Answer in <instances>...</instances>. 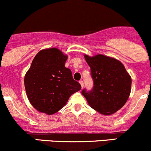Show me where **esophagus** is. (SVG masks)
<instances>
[{
    "label": "esophagus",
    "instance_id": "esophagus-1",
    "mask_svg": "<svg viewBox=\"0 0 151 151\" xmlns=\"http://www.w3.org/2000/svg\"><path fill=\"white\" fill-rule=\"evenodd\" d=\"M80 82V85H81V87H82V88H83V86H84V83H83V81H82V80H80V82Z\"/></svg>",
    "mask_w": 151,
    "mask_h": 151
}]
</instances>
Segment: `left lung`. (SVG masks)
I'll return each instance as SVG.
<instances>
[{
  "mask_svg": "<svg viewBox=\"0 0 151 151\" xmlns=\"http://www.w3.org/2000/svg\"><path fill=\"white\" fill-rule=\"evenodd\" d=\"M85 58L90 67L93 80L92 90L83 89L82 94L94 110L104 115L115 113L124 106L131 91L132 79L118 60L104 55Z\"/></svg>",
  "mask_w": 151,
  "mask_h": 151,
  "instance_id": "left-lung-1",
  "label": "left lung"
}]
</instances>
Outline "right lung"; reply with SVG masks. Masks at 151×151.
Returning a JSON list of instances; mask_svg holds the SVG:
<instances>
[{
    "label": "right lung",
    "instance_id": "1",
    "mask_svg": "<svg viewBox=\"0 0 151 151\" xmlns=\"http://www.w3.org/2000/svg\"><path fill=\"white\" fill-rule=\"evenodd\" d=\"M67 55L57 48L42 50L35 55L24 77L27 96L33 107L47 114L58 112L69 97L81 90L65 67Z\"/></svg>",
    "mask_w": 151,
    "mask_h": 151
}]
</instances>
